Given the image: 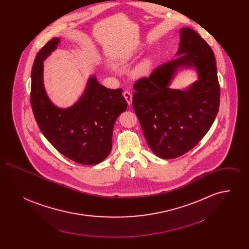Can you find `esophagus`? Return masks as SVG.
Masks as SVG:
<instances>
[{"instance_id":"34e87169","label":"esophagus","mask_w":249,"mask_h":249,"mask_svg":"<svg viewBox=\"0 0 249 249\" xmlns=\"http://www.w3.org/2000/svg\"><path fill=\"white\" fill-rule=\"evenodd\" d=\"M123 96H124L125 100L127 101L128 105L130 106L131 103H132V95H131L130 91H124V92H123Z\"/></svg>"}]
</instances>
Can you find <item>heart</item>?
I'll return each mask as SVG.
<instances>
[{
    "label": "heart",
    "instance_id": "b5f03b06",
    "mask_svg": "<svg viewBox=\"0 0 249 249\" xmlns=\"http://www.w3.org/2000/svg\"><path fill=\"white\" fill-rule=\"evenodd\" d=\"M134 53H128L126 55H123L122 57H120L119 59H115L114 63L116 65H123L126 64L132 57H133ZM153 59L151 57H146L144 59H142L132 70V75L134 77H143L145 75H147L153 67Z\"/></svg>",
    "mask_w": 249,
    "mask_h": 249
}]
</instances>
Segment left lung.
<instances>
[{
  "instance_id": "obj_1",
  "label": "left lung",
  "mask_w": 249,
  "mask_h": 249,
  "mask_svg": "<svg viewBox=\"0 0 249 249\" xmlns=\"http://www.w3.org/2000/svg\"><path fill=\"white\" fill-rule=\"evenodd\" d=\"M195 70L198 79L185 90L169 85L180 70ZM132 106L150 149L175 159L192 149L211 128L220 89L213 50L190 28L180 29L176 59L134 84Z\"/></svg>"
}]
</instances>
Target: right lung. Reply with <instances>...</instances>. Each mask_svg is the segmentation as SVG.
Segmentation results:
<instances>
[{"mask_svg":"<svg viewBox=\"0 0 249 249\" xmlns=\"http://www.w3.org/2000/svg\"><path fill=\"white\" fill-rule=\"evenodd\" d=\"M59 42L53 38L36 55L32 70L33 112L39 129L59 152L80 164H98L111 152L115 122L128 104L121 89H107L91 75L75 104L67 108L55 106L44 86V60Z\"/></svg>","mask_w":249,"mask_h":249,"instance_id":"obj_1","label":"right lung"}]
</instances>
